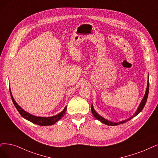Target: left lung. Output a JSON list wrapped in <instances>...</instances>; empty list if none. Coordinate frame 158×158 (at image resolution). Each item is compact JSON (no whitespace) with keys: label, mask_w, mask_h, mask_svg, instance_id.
<instances>
[{"label":"left lung","mask_w":158,"mask_h":158,"mask_svg":"<svg viewBox=\"0 0 158 158\" xmlns=\"http://www.w3.org/2000/svg\"><path fill=\"white\" fill-rule=\"evenodd\" d=\"M148 82H147V89H146V92H145V94H144V96L143 98V100L141 102V103H140V105L139 106L137 110L135 111V113H134V114L133 116H131V117H130L129 118H127L126 120H122V121H120V122H111V121H109V120H107V119L104 118L103 117H102V116H100V114H99L98 113H96V110H94V107H93L92 104V106H91V110H92V114L94 115V117L98 120H100L101 122H102L103 124H106V125H108V126H117V125H119V124H124V123H126V122L130 120L131 118H133L134 116H137L139 113H140L141 112V110H143V109L144 108L145 104H146V102H147V98H148V92H149V81H148Z\"/></svg>","instance_id":"8db88e82"}]
</instances>
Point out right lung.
<instances>
[{
    "label": "right lung",
    "instance_id": "1",
    "mask_svg": "<svg viewBox=\"0 0 158 158\" xmlns=\"http://www.w3.org/2000/svg\"><path fill=\"white\" fill-rule=\"evenodd\" d=\"M10 92L11 100H12V102L14 104L15 107H16L17 110H18L20 114L26 120L32 122V123H34L35 124L39 125V126H45L53 125L54 124L56 123V122H58V120H60L63 117L64 115L65 114V112L67 110V106H66L65 107H64V109H63L62 112H60V113H58L53 116H50V117H43V116H34V115H32L30 113H28V112L25 111L24 109H23L19 106V105L16 103V102L14 100V98H13L12 94H11L10 88Z\"/></svg>",
    "mask_w": 158,
    "mask_h": 158
}]
</instances>
